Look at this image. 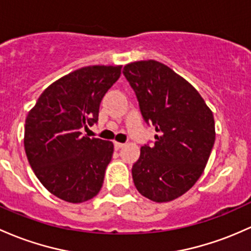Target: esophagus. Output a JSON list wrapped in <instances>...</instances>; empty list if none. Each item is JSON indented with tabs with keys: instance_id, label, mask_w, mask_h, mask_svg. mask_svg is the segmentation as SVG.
<instances>
[{
	"instance_id": "obj_1",
	"label": "esophagus",
	"mask_w": 251,
	"mask_h": 251,
	"mask_svg": "<svg viewBox=\"0 0 251 251\" xmlns=\"http://www.w3.org/2000/svg\"><path fill=\"white\" fill-rule=\"evenodd\" d=\"M125 147V144L124 143H118V142H114V148L115 149H121Z\"/></svg>"
}]
</instances>
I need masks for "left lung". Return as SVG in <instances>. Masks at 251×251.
Returning <instances> with one entry per match:
<instances>
[{"instance_id": "left-lung-1", "label": "left lung", "mask_w": 251, "mask_h": 251, "mask_svg": "<svg viewBox=\"0 0 251 251\" xmlns=\"http://www.w3.org/2000/svg\"><path fill=\"white\" fill-rule=\"evenodd\" d=\"M143 119L155 126V144L140 148L132 177L142 195L172 201L201 176L216 140L214 119L201 95L167 65L140 60L125 65Z\"/></svg>"}]
</instances>
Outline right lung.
<instances>
[{
    "label": "right lung",
    "instance_id": "right-lung-1",
    "mask_svg": "<svg viewBox=\"0 0 251 251\" xmlns=\"http://www.w3.org/2000/svg\"><path fill=\"white\" fill-rule=\"evenodd\" d=\"M120 74L121 65L75 70L49 85L27 115V159L43 186L64 201L84 202L102 187L113 143L81 130L98 123L101 100Z\"/></svg>",
    "mask_w": 251,
    "mask_h": 251
}]
</instances>
